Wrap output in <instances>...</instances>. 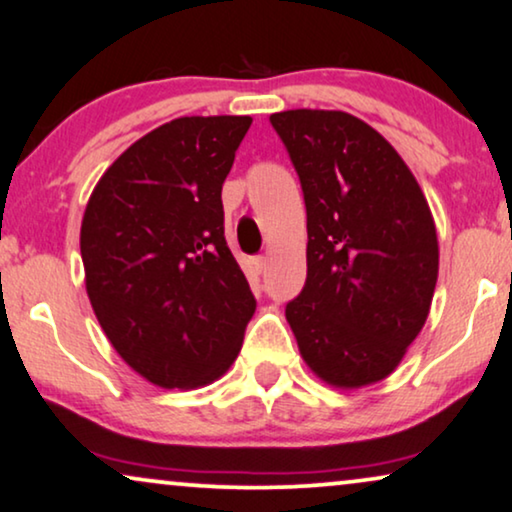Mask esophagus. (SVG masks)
Segmentation results:
<instances>
[{"label":"esophagus","mask_w":512,"mask_h":512,"mask_svg":"<svg viewBox=\"0 0 512 512\" xmlns=\"http://www.w3.org/2000/svg\"><path fill=\"white\" fill-rule=\"evenodd\" d=\"M267 264H269L267 257H255V260H252V267H255L257 274H262V271L267 269Z\"/></svg>","instance_id":"esophagus-1"}]
</instances>
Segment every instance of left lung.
Masks as SVG:
<instances>
[{"label":"left lung","mask_w":512,"mask_h":512,"mask_svg":"<svg viewBox=\"0 0 512 512\" xmlns=\"http://www.w3.org/2000/svg\"><path fill=\"white\" fill-rule=\"evenodd\" d=\"M302 182L306 285L285 318L332 388L384 381L424 327L438 283L435 220L384 135L342 109L271 114Z\"/></svg>","instance_id":"obj_1"}]
</instances>
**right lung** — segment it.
Listing matches in <instances>:
<instances>
[{"label":"right lung","mask_w":512,"mask_h":512,"mask_svg":"<svg viewBox=\"0 0 512 512\" xmlns=\"http://www.w3.org/2000/svg\"><path fill=\"white\" fill-rule=\"evenodd\" d=\"M250 117H180L135 140L81 220L86 295L124 363L161 388L213 384L255 297L224 241L222 185Z\"/></svg>","instance_id":"1"}]
</instances>
